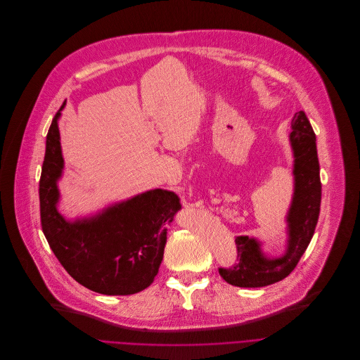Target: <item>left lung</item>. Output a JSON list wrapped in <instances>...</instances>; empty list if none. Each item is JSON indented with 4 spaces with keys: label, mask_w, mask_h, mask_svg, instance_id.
I'll use <instances>...</instances> for the list:
<instances>
[{
    "label": "left lung",
    "mask_w": 360,
    "mask_h": 360,
    "mask_svg": "<svg viewBox=\"0 0 360 360\" xmlns=\"http://www.w3.org/2000/svg\"><path fill=\"white\" fill-rule=\"evenodd\" d=\"M290 134L294 152V197L286 214L288 244L282 257L268 258L255 238L240 236L236 238L240 262L219 272L229 283L241 288H259L288 276L308 248L319 219L322 184L315 131L304 110L295 113Z\"/></svg>",
    "instance_id": "left-lung-1"
}]
</instances>
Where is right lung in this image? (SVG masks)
Instances as JSON below:
<instances>
[{"mask_svg": "<svg viewBox=\"0 0 360 360\" xmlns=\"http://www.w3.org/2000/svg\"><path fill=\"white\" fill-rule=\"evenodd\" d=\"M46 134L39 180L44 236L66 272L85 288L103 295L137 294L153 282L163 259L167 224L181 208L177 194L155 188L113 204L89 219L68 221L59 214L58 179L63 159L58 119Z\"/></svg>", "mask_w": 360, "mask_h": 360, "instance_id": "obj_1", "label": "right lung"}]
</instances>
